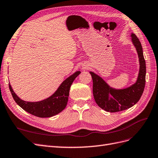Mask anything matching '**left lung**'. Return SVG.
<instances>
[{"label":"left lung","instance_id":"8db88e82","mask_svg":"<svg viewBox=\"0 0 158 158\" xmlns=\"http://www.w3.org/2000/svg\"><path fill=\"white\" fill-rule=\"evenodd\" d=\"M131 37L140 63L139 74L136 83L125 89H116L110 87L100 76L93 72H89L93 80L95 101L99 107L108 112H118L132 107L139 101L144 92L146 83V61L138 38L135 33H132Z\"/></svg>","mask_w":158,"mask_h":158}]
</instances>
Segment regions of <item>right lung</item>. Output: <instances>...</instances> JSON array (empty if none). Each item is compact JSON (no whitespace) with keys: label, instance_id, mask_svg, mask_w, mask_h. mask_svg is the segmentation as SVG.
Instances as JSON below:
<instances>
[{"label":"right lung","instance_id":"obj_1","mask_svg":"<svg viewBox=\"0 0 158 158\" xmlns=\"http://www.w3.org/2000/svg\"><path fill=\"white\" fill-rule=\"evenodd\" d=\"M80 74V71H77L63 81L51 96L40 102H30L23 101L14 93L10 84L9 89L14 101L24 111L38 117H51L59 114L65 109L68 102L70 88L74 79Z\"/></svg>","mask_w":158,"mask_h":158}]
</instances>
